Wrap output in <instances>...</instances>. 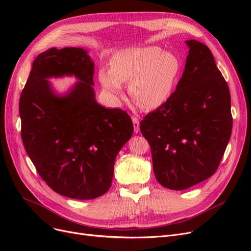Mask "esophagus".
<instances>
[{
    "instance_id": "obj_1",
    "label": "esophagus",
    "mask_w": 251,
    "mask_h": 251,
    "mask_svg": "<svg viewBox=\"0 0 251 251\" xmlns=\"http://www.w3.org/2000/svg\"><path fill=\"white\" fill-rule=\"evenodd\" d=\"M132 122H133V127H134V132L135 133H138L139 132V120H138V118H136V117H133L132 118Z\"/></svg>"
}]
</instances>
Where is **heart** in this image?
I'll use <instances>...</instances> for the list:
<instances>
[{"instance_id": "obj_1", "label": "heart", "mask_w": 251, "mask_h": 251, "mask_svg": "<svg viewBox=\"0 0 251 251\" xmlns=\"http://www.w3.org/2000/svg\"><path fill=\"white\" fill-rule=\"evenodd\" d=\"M181 67L176 54L157 46L131 48L117 52L111 69L100 70L99 80L115 99L123 95V83H129L130 96L137 104L155 110L172 96Z\"/></svg>"}]
</instances>
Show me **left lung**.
<instances>
[{"label":"left lung","instance_id":"obj_1","mask_svg":"<svg viewBox=\"0 0 251 251\" xmlns=\"http://www.w3.org/2000/svg\"><path fill=\"white\" fill-rule=\"evenodd\" d=\"M176 90L140 122L155 178L184 190L213 176L232 132L231 97L210 50L194 39Z\"/></svg>","mask_w":251,"mask_h":251}]
</instances>
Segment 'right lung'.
<instances>
[{"mask_svg":"<svg viewBox=\"0 0 251 251\" xmlns=\"http://www.w3.org/2000/svg\"><path fill=\"white\" fill-rule=\"evenodd\" d=\"M95 62L82 48H50L39 54L21 92L24 148L55 192L94 200L109 190L116 156L133 134L130 116L96 100ZM77 81L59 94L50 77Z\"/></svg>","mask_w":251,"mask_h":251,"instance_id":"1","label":"right lung"}]
</instances>
